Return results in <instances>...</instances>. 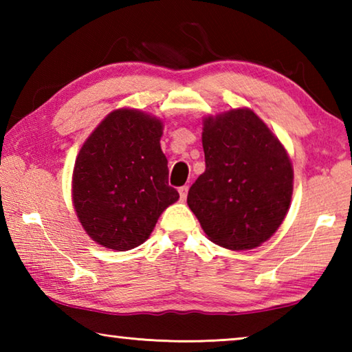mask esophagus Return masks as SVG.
<instances>
[{"label":"esophagus","mask_w":352,"mask_h":352,"mask_svg":"<svg viewBox=\"0 0 352 352\" xmlns=\"http://www.w3.org/2000/svg\"><path fill=\"white\" fill-rule=\"evenodd\" d=\"M178 192H180V199L182 200H186V197H188V186L178 188Z\"/></svg>","instance_id":"1"}]
</instances>
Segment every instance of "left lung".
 I'll return each instance as SVG.
<instances>
[{
    "instance_id": "8db88e82",
    "label": "left lung",
    "mask_w": 352,
    "mask_h": 352,
    "mask_svg": "<svg viewBox=\"0 0 352 352\" xmlns=\"http://www.w3.org/2000/svg\"><path fill=\"white\" fill-rule=\"evenodd\" d=\"M206 169L188 192V206L208 239L228 250H253L284 222L294 194L287 151L252 109L204 118Z\"/></svg>"
}]
</instances>
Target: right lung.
<instances>
[{"label":"right lung","mask_w":352,"mask_h":352,"mask_svg":"<svg viewBox=\"0 0 352 352\" xmlns=\"http://www.w3.org/2000/svg\"><path fill=\"white\" fill-rule=\"evenodd\" d=\"M164 124L136 109L109 113L77 153L71 195L85 233L105 248L141 245L180 199L168 183L160 140Z\"/></svg>","instance_id":"right-lung-1"}]
</instances>
